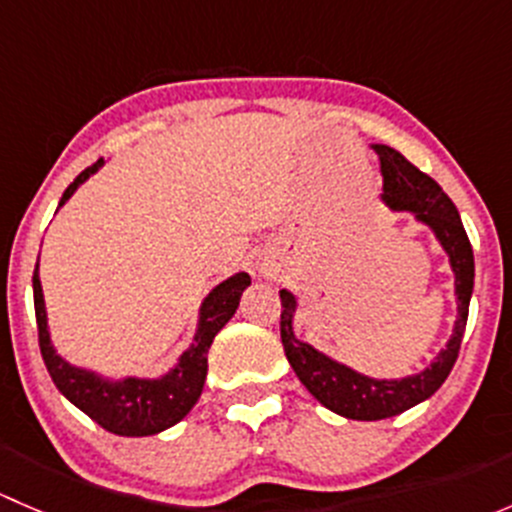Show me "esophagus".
Segmentation results:
<instances>
[{
  "instance_id": "34e87169",
  "label": "esophagus",
  "mask_w": 512,
  "mask_h": 512,
  "mask_svg": "<svg viewBox=\"0 0 512 512\" xmlns=\"http://www.w3.org/2000/svg\"><path fill=\"white\" fill-rule=\"evenodd\" d=\"M265 275H270V272H267V270H265Z\"/></svg>"
}]
</instances>
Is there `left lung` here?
Wrapping results in <instances>:
<instances>
[{"label":"left lung","mask_w":512,"mask_h":512,"mask_svg":"<svg viewBox=\"0 0 512 512\" xmlns=\"http://www.w3.org/2000/svg\"><path fill=\"white\" fill-rule=\"evenodd\" d=\"M371 148L379 156L381 178H384L381 200L391 210L414 215L418 223L426 225L436 235V240L446 250L451 270L456 275L458 317L446 349H441L426 369L404 376V379H371V376L359 374L347 364H339L332 356L322 354L312 344L294 337L292 324L294 312H297V297L289 289H280V334L289 366L319 404L327 406L334 414L354 418V421H381V418L399 416L441 389L456 364L458 352H461L468 304H471L473 294V277H476L473 247L463 230L461 215H458L453 200L443 193L441 185L421 173L394 148L381 146V143H374Z\"/></svg>","instance_id":"1"}]
</instances>
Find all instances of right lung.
<instances>
[{
  "mask_svg": "<svg viewBox=\"0 0 512 512\" xmlns=\"http://www.w3.org/2000/svg\"><path fill=\"white\" fill-rule=\"evenodd\" d=\"M103 165V158L96 160L91 168L79 173V178L64 190L59 208L76 193L81 183L91 178ZM34 312L36 327H39V347L44 364L49 369L51 381L56 389L86 416L94 418L101 428L116 433V436H153L175 426L190 414L203 394L205 376H208V349L215 334L225 327L240 304L242 292L250 287V275L237 272L220 282L200 304L198 329H195L193 344L180 354L178 364L168 374L158 379H106L96 371L81 369L69 364L64 356L56 354L49 334V319H46L44 292L39 282V262L34 267Z\"/></svg>",
  "mask_w": 512,
  "mask_h": 512,
  "instance_id": "1",
  "label": "right lung"
}]
</instances>
